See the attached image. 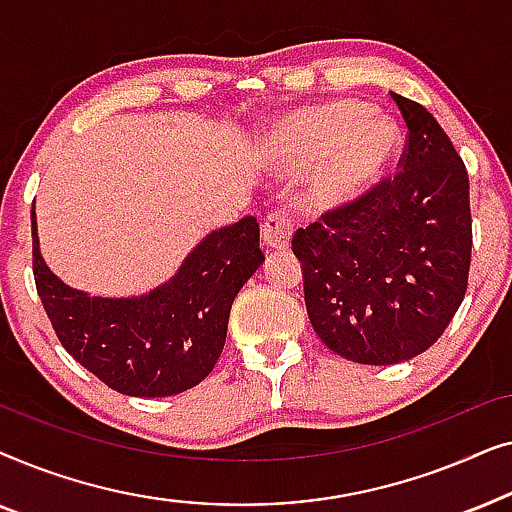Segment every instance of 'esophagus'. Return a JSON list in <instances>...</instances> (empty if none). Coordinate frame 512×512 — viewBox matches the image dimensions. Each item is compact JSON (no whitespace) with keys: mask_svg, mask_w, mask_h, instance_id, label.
<instances>
[{"mask_svg":"<svg viewBox=\"0 0 512 512\" xmlns=\"http://www.w3.org/2000/svg\"><path fill=\"white\" fill-rule=\"evenodd\" d=\"M291 233H293V219L289 212H284V209H275V212H270L263 219L261 235H263L265 247L270 249L289 247Z\"/></svg>","mask_w":512,"mask_h":512,"instance_id":"1","label":"esophagus"}]
</instances>
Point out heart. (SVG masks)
I'll use <instances>...</instances> for the list:
<instances>
[{"label":"heart","instance_id":"heart-1","mask_svg":"<svg viewBox=\"0 0 512 512\" xmlns=\"http://www.w3.org/2000/svg\"><path fill=\"white\" fill-rule=\"evenodd\" d=\"M401 146L389 116L361 102L340 100L291 118L275 137V153L291 170H317L312 198L338 207L370 191Z\"/></svg>","mask_w":512,"mask_h":512}]
</instances>
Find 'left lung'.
<instances>
[{
    "label": "left lung",
    "mask_w": 512,
    "mask_h": 512,
    "mask_svg": "<svg viewBox=\"0 0 512 512\" xmlns=\"http://www.w3.org/2000/svg\"><path fill=\"white\" fill-rule=\"evenodd\" d=\"M391 100L408 128L401 170L291 240L314 333L366 366L415 359L443 335L466 296L473 247L464 160L422 104Z\"/></svg>",
    "instance_id": "obj_1"
}]
</instances>
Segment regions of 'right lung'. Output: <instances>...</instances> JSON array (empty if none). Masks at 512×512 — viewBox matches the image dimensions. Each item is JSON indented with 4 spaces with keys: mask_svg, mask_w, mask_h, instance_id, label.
<instances>
[{
    "mask_svg": "<svg viewBox=\"0 0 512 512\" xmlns=\"http://www.w3.org/2000/svg\"><path fill=\"white\" fill-rule=\"evenodd\" d=\"M258 223L244 216L214 230L170 282L139 298L76 291L48 270L32 212V272L62 347L118 394L158 398L212 373L226 342L233 300L261 268Z\"/></svg>",
    "mask_w": 512,
    "mask_h": 512,
    "instance_id": "add662e5",
    "label": "right lung"
}]
</instances>
